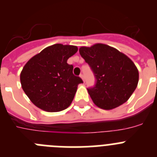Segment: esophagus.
I'll return each instance as SVG.
<instances>
[{"label":"esophagus","instance_id":"1","mask_svg":"<svg viewBox=\"0 0 157 157\" xmlns=\"http://www.w3.org/2000/svg\"><path fill=\"white\" fill-rule=\"evenodd\" d=\"M80 78H81L83 80V81H85V77H84V75L82 74V73H81V74H80Z\"/></svg>","mask_w":157,"mask_h":157}]
</instances>
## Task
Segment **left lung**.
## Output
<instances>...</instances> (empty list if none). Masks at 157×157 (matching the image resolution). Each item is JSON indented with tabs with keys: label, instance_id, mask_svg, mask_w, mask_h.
Masks as SVG:
<instances>
[{
	"label": "left lung",
	"instance_id": "obj_1",
	"mask_svg": "<svg viewBox=\"0 0 157 157\" xmlns=\"http://www.w3.org/2000/svg\"><path fill=\"white\" fill-rule=\"evenodd\" d=\"M79 53L95 77V86L87 89L94 103L106 110L125 103L135 90L139 78L132 60L105 44L81 47Z\"/></svg>",
	"mask_w": 157,
	"mask_h": 157
}]
</instances>
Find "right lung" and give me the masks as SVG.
I'll return each instance as SVG.
<instances>
[{
  "instance_id": "right-lung-1",
  "label": "right lung",
  "mask_w": 157,
  "mask_h": 157,
  "mask_svg": "<svg viewBox=\"0 0 157 157\" xmlns=\"http://www.w3.org/2000/svg\"><path fill=\"white\" fill-rule=\"evenodd\" d=\"M78 51L75 45L55 44L44 48L23 67L20 82L32 103L44 111L60 112L71 104L78 85L82 83L67 63Z\"/></svg>"
}]
</instances>
